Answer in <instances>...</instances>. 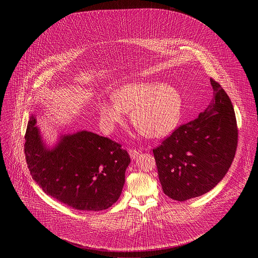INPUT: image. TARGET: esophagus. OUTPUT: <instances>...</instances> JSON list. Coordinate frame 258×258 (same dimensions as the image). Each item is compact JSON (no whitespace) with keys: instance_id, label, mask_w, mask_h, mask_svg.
<instances>
[{"instance_id":"esophagus-1","label":"esophagus","mask_w":258,"mask_h":258,"mask_svg":"<svg viewBox=\"0 0 258 258\" xmlns=\"http://www.w3.org/2000/svg\"><path fill=\"white\" fill-rule=\"evenodd\" d=\"M128 151H129V154L132 159H135L139 155V151L136 149H128Z\"/></svg>"}]
</instances>
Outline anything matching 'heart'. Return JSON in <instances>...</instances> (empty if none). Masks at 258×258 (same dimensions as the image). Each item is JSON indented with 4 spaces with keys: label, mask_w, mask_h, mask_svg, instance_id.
Instances as JSON below:
<instances>
[{
    "label": "heart",
    "mask_w": 258,
    "mask_h": 258,
    "mask_svg": "<svg viewBox=\"0 0 258 258\" xmlns=\"http://www.w3.org/2000/svg\"><path fill=\"white\" fill-rule=\"evenodd\" d=\"M114 100L99 103L100 119L108 130L125 120V112L138 131L151 138H162L177 127L182 113L179 91L162 82L127 83L113 92Z\"/></svg>",
    "instance_id": "heart-1"
}]
</instances>
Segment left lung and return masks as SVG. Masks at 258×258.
<instances>
[{"instance_id": "8db88e82", "label": "left lung", "mask_w": 258, "mask_h": 258, "mask_svg": "<svg viewBox=\"0 0 258 258\" xmlns=\"http://www.w3.org/2000/svg\"><path fill=\"white\" fill-rule=\"evenodd\" d=\"M211 84L214 96L206 110L153 149L163 191L176 201L214 188L235 156L238 130L232 103L219 82L211 78Z\"/></svg>"}]
</instances>
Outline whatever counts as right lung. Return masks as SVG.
I'll return each mask as SVG.
<instances>
[{"mask_svg":"<svg viewBox=\"0 0 258 258\" xmlns=\"http://www.w3.org/2000/svg\"><path fill=\"white\" fill-rule=\"evenodd\" d=\"M36 117L25 135L34 181L53 199L79 211L107 210L119 199L130 156L121 144L88 131L64 135L52 150L43 145Z\"/></svg>","mask_w":258,"mask_h":258,"instance_id":"add662e5","label":"right lung"}]
</instances>
